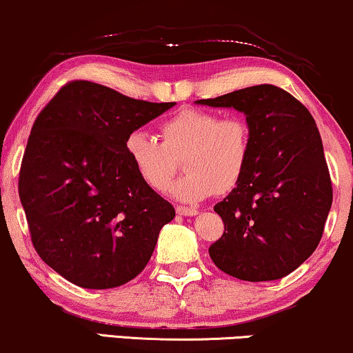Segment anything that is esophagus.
<instances>
[{
  "instance_id": "34e87169",
  "label": "esophagus",
  "mask_w": 353,
  "mask_h": 353,
  "mask_svg": "<svg viewBox=\"0 0 353 353\" xmlns=\"http://www.w3.org/2000/svg\"><path fill=\"white\" fill-rule=\"evenodd\" d=\"M176 211H177V214H181V216H196L198 214V210H195V208L181 206V205L176 208Z\"/></svg>"
}]
</instances>
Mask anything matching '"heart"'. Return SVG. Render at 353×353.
Wrapping results in <instances>:
<instances>
[{
  "label": "heart",
  "instance_id": "1",
  "mask_svg": "<svg viewBox=\"0 0 353 353\" xmlns=\"http://www.w3.org/2000/svg\"><path fill=\"white\" fill-rule=\"evenodd\" d=\"M157 137L134 131L125 152L134 171L155 192H165L179 171L185 176L171 188L182 201H200L232 192L251 157V128L241 117H222L203 108H181L158 125Z\"/></svg>",
  "mask_w": 353,
  "mask_h": 353
}]
</instances>
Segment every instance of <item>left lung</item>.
I'll return each mask as SVG.
<instances>
[{
    "label": "left lung",
    "instance_id": "obj_1",
    "mask_svg": "<svg viewBox=\"0 0 353 353\" xmlns=\"http://www.w3.org/2000/svg\"><path fill=\"white\" fill-rule=\"evenodd\" d=\"M196 102L236 108L251 128L245 176L214 206L224 233L210 246L212 262L224 274L245 281L286 276L316 250L332 203L314 117L274 84Z\"/></svg>",
    "mask_w": 353,
    "mask_h": 353
}]
</instances>
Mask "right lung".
Instances as JSON below:
<instances>
[{"label": "right lung", "instance_id": "add662e5", "mask_svg": "<svg viewBox=\"0 0 353 353\" xmlns=\"http://www.w3.org/2000/svg\"><path fill=\"white\" fill-rule=\"evenodd\" d=\"M172 105L73 79L39 112L19 196L34 250L65 280L108 290L145 269L176 211L137 176L125 141Z\"/></svg>", "mask_w": 353, "mask_h": 353}]
</instances>
